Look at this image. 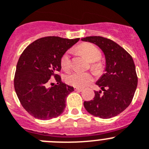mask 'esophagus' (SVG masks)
Instances as JSON below:
<instances>
[{"mask_svg":"<svg viewBox=\"0 0 149 149\" xmlns=\"http://www.w3.org/2000/svg\"><path fill=\"white\" fill-rule=\"evenodd\" d=\"M74 90L75 91H82L83 88H78V87H74Z\"/></svg>","mask_w":149,"mask_h":149,"instance_id":"esophagus-1","label":"esophagus"}]
</instances>
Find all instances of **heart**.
I'll use <instances>...</instances> for the list:
<instances>
[{"instance_id": "1", "label": "heart", "mask_w": 149, "mask_h": 149, "mask_svg": "<svg viewBox=\"0 0 149 149\" xmlns=\"http://www.w3.org/2000/svg\"><path fill=\"white\" fill-rule=\"evenodd\" d=\"M79 51L81 52L90 61L93 62L91 65L95 71L98 72L100 69V65L96 63L101 58V53L94 45L89 43H84L79 46ZM61 65L63 70H68L70 68V52L68 51L63 55L61 59ZM93 76L88 72L74 71L65 76V81L68 84L76 87H84L93 81Z\"/></svg>"}]
</instances>
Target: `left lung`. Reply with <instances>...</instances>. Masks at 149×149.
Here are the masks:
<instances>
[{
  "label": "left lung",
  "instance_id": "1",
  "mask_svg": "<svg viewBox=\"0 0 149 149\" xmlns=\"http://www.w3.org/2000/svg\"><path fill=\"white\" fill-rule=\"evenodd\" d=\"M81 40L99 47L105 58L104 73L96 82L101 90L95 91L93 100L84 102V107L88 113L102 119L117 116L129 106L137 86L133 58L125 49L108 38L89 36Z\"/></svg>",
  "mask_w": 149,
  "mask_h": 149
}]
</instances>
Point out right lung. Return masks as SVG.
I'll list each match as a JSON object with an SVG mask.
<instances>
[{
    "instance_id": "add662e5",
    "label": "right lung",
    "mask_w": 149,
    "mask_h": 149,
    "mask_svg": "<svg viewBox=\"0 0 149 149\" xmlns=\"http://www.w3.org/2000/svg\"><path fill=\"white\" fill-rule=\"evenodd\" d=\"M79 40L47 36L33 41L20 56L15 90L24 108L36 119L50 120L65 111L67 97L74 88L61 82L56 73L61 70L63 55ZM52 76L57 84L49 86Z\"/></svg>"
}]
</instances>
